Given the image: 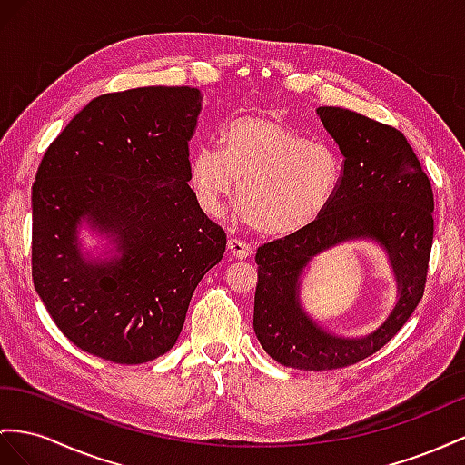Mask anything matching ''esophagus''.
<instances>
[{
	"instance_id": "obj_1",
	"label": "esophagus",
	"mask_w": 465,
	"mask_h": 465,
	"mask_svg": "<svg viewBox=\"0 0 465 465\" xmlns=\"http://www.w3.org/2000/svg\"><path fill=\"white\" fill-rule=\"evenodd\" d=\"M228 249H230V253H232L235 259H247V257H252V247H249L245 242L228 240Z\"/></svg>"
}]
</instances>
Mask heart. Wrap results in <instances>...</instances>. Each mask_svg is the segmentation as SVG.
I'll use <instances>...</instances> for the list:
<instances>
[{
  "mask_svg": "<svg viewBox=\"0 0 465 465\" xmlns=\"http://www.w3.org/2000/svg\"><path fill=\"white\" fill-rule=\"evenodd\" d=\"M220 147H198L190 154L188 183L198 204L216 216L237 193L243 220L261 235L289 237L311 228L341 184L338 151L328 143L308 141L271 114L230 119Z\"/></svg>",
  "mask_w": 465,
  "mask_h": 465,
  "instance_id": "1",
  "label": "heart"
}]
</instances>
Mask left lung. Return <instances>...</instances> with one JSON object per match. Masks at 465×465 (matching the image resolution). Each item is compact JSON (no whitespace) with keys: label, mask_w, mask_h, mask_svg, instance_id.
<instances>
[{"label":"left lung","mask_w":465,"mask_h":465,"mask_svg":"<svg viewBox=\"0 0 465 465\" xmlns=\"http://www.w3.org/2000/svg\"><path fill=\"white\" fill-rule=\"evenodd\" d=\"M316 114L343 157L338 194L311 228L255 255V336L272 360L302 371L353 365L397 334L422 299L434 235L432 186L401 131L343 108ZM355 241L386 253L398 299L375 331L343 337L305 311L302 282L316 256Z\"/></svg>","instance_id":"1"}]
</instances>
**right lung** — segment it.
I'll return each mask as SVG.
<instances>
[{"instance_id": "right-lung-1", "label": "right lung", "mask_w": 465, "mask_h": 465, "mask_svg": "<svg viewBox=\"0 0 465 465\" xmlns=\"http://www.w3.org/2000/svg\"><path fill=\"white\" fill-rule=\"evenodd\" d=\"M200 112L198 88L105 94L70 119L35 176V291L63 334L102 360L169 351L223 257L225 233L188 186Z\"/></svg>"}]
</instances>
